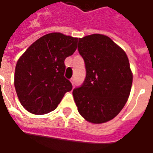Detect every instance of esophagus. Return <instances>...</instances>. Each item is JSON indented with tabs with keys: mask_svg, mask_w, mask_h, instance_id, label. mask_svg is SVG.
I'll use <instances>...</instances> for the list:
<instances>
[{
	"mask_svg": "<svg viewBox=\"0 0 153 153\" xmlns=\"http://www.w3.org/2000/svg\"><path fill=\"white\" fill-rule=\"evenodd\" d=\"M70 82H71V83H72V84H74V78H71V79H70Z\"/></svg>",
	"mask_w": 153,
	"mask_h": 153,
	"instance_id": "34e87169",
	"label": "esophagus"
}]
</instances>
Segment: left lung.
<instances>
[{"mask_svg":"<svg viewBox=\"0 0 153 153\" xmlns=\"http://www.w3.org/2000/svg\"><path fill=\"white\" fill-rule=\"evenodd\" d=\"M86 77L73 90L79 112L87 121L102 124L115 118L130 93L133 74L124 51L109 37L92 34L79 38Z\"/></svg>","mask_w":153,"mask_h":153,"instance_id":"left-lung-1","label":"left lung"}]
</instances>
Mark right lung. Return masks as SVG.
<instances>
[{"label":"right lung","mask_w":153,"mask_h":153,"mask_svg":"<svg viewBox=\"0 0 153 153\" xmlns=\"http://www.w3.org/2000/svg\"><path fill=\"white\" fill-rule=\"evenodd\" d=\"M78 38L51 33L34 42L15 66V88L21 105L44 115L56 109L72 84L65 75V58L73 55Z\"/></svg>","instance_id":"1"}]
</instances>
